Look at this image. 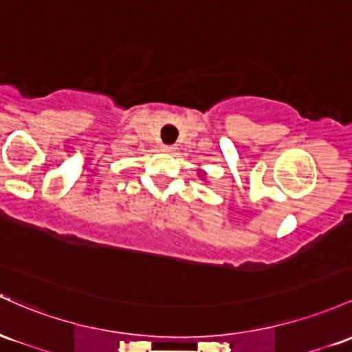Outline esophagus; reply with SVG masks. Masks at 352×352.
I'll return each instance as SVG.
<instances>
[{"instance_id": "obj_1", "label": "esophagus", "mask_w": 352, "mask_h": 352, "mask_svg": "<svg viewBox=\"0 0 352 352\" xmlns=\"http://www.w3.org/2000/svg\"><path fill=\"white\" fill-rule=\"evenodd\" d=\"M161 149H163L164 153H173V151H176V146H161Z\"/></svg>"}]
</instances>
